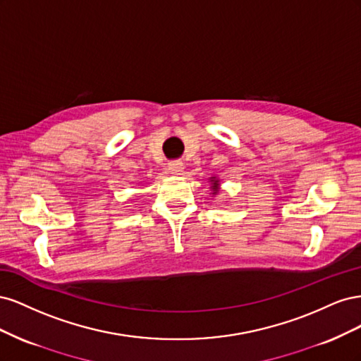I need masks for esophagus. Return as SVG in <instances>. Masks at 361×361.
I'll return each instance as SVG.
<instances>
[{
    "instance_id": "obj_1",
    "label": "esophagus",
    "mask_w": 361,
    "mask_h": 361,
    "mask_svg": "<svg viewBox=\"0 0 361 361\" xmlns=\"http://www.w3.org/2000/svg\"><path fill=\"white\" fill-rule=\"evenodd\" d=\"M167 170L171 174H180V171L183 170V162L182 161H170L167 166Z\"/></svg>"
}]
</instances>
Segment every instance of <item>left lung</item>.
Instances as JSON below:
<instances>
[{"mask_svg": "<svg viewBox=\"0 0 361 361\" xmlns=\"http://www.w3.org/2000/svg\"><path fill=\"white\" fill-rule=\"evenodd\" d=\"M216 182H218V180H214V190H215V191H216V185H218Z\"/></svg>", "mask_w": 361, "mask_h": 361, "instance_id": "left-lung-1", "label": "left lung"}]
</instances>
